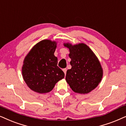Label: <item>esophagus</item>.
Instances as JSON below:
<instances>
[{
    "label": "esophagus",
    "mask_w": 126,
    "mask_h": 126,
    "mask_svg": "<svg viewBox=\"0 0 126 126\" xmlns=\"http://www.w3.org/2000/svg\"><path fill=\"white\" fill-rule=\"evenodd\" d=\"M66 71H67V69H66V68H64V69H63V72H64V73H65V75H66Z\"/></svg>",
    "instance_id": "obj_1"
}]
</instances>
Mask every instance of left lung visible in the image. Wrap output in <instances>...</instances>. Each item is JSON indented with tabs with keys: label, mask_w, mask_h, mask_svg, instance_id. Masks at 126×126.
Returning a JSON list of instances; mask_svg holds the SVG:
<instances>
[{
	"label": "left lung",
	"mask_w": 126,
	"mask_h": 126,
	"mask_svg": "<svg viewBox=\"0 0 126 126\" xmlns=\"http://www.w3.org/2000/svg\"><path fill=\"white\" fill-rule=\"evenodd\" d=\"M69 48L72 68L66 72V82L76 93L87 94L101 82L103 69L101 63L91 48L84 43L72 45L63 43Z\"/></svg>",
	"instance_id": "1"
}]
</instances>
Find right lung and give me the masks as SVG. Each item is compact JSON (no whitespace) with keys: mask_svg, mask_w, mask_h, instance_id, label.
<instances>
[{"mask_svg":"<svg viewBox=\"0 0 126 126\" xmlns=\"http://www.w3.org/2000/svg\"><path fill=\"white\" fill-rule=\"evenodd\" d=\"M57 42L45 39L34 46L24 58L22 75L26 84L35 92L43 94L51 91L63 72L57 66L54 55Z\"/></svg>","mask_w":126,"mask_h":126,"instance_id":"1","label":"right lung"}]
</instances>
